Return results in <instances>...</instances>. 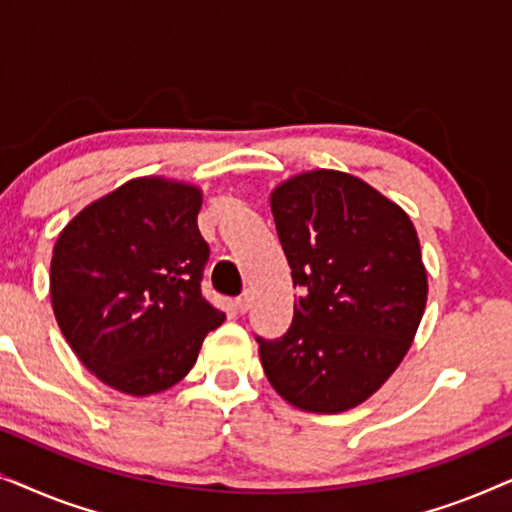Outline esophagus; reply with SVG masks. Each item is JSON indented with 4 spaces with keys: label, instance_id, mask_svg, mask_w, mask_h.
<instances>
[{
    "label": "esophagus",
    "instance_id": "1",
    "mask_svg": "<svg viewBox=\"0 0 512 512\" xmlns=\"http://www.w3.org/2000/svg\"><path fill=\"white\" fill-rule=\"evenodd\" d=\"M249 305H251V298H249V293H242V296L235 300V310L240 312V314L247 312V310H249Z\"/></svg>",
    "mask_w": 512,
    "mask_h": 512
}]
</instances>
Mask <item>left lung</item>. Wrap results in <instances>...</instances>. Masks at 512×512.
Wrapping results in <instances>:
<instances>
[{
    "mask_svg": "<svg viewBox=\"0 0 512 512\" xmlns=\"http://www.w3.org/2000/svg\"><path fill=\"white\" fill-rule=\"evenodd\" d=\"M270 209L303 296L282 338H256L265 375L305 412L356 408L389 380L422 321L417 230L396 202L338 170L282 181Z\"/></svg>",
    "mask_w": 512,
    "mask_h": 512,
    "instance_id": "left-lung-1",
    "label": "left lung"
}]
</instances>
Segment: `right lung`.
Masks as SVG:
<instances>
[{
	"instance_id": "obj_1",
	"label": "right lung",
	"mask_w": 512,
	"mask_h": 512,
	"mask_svg": "<svg viewBox=\"0 0 512 512\" xmlns=\"http://www.w3.org/2000/svg\"><path fill=\"white\" fill-rule=\"evenodd\" d=\"M202 191L139 177L83 207L53 247L58 326L97 380L151 396L184 380L226 314L202 298Z\"/></svg>"
}]
</instances>
